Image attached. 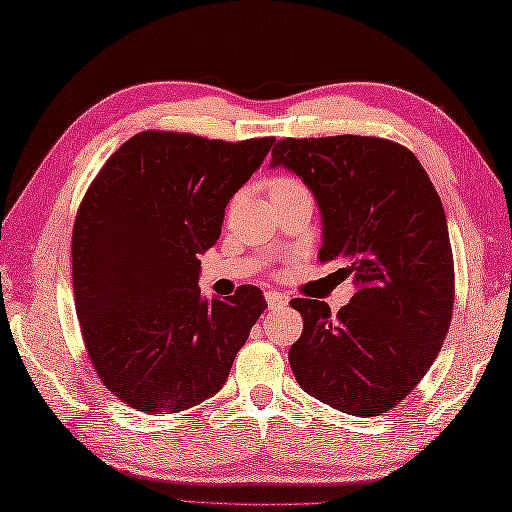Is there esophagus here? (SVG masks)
Masks as SVG:
<instances>
[{
	"mask_svg": "<svg viewBox=\"0 0 512 512\" xmlns=\"http://www.w3.org/2000/svg\"><path fill=\"white\" fill-rule=\"evenodd\" d=\"M264 295H266V302L271 309H282V306L288 304V295H284L280 291H266Z\"/></svg>",
	"mask_w": 512,
	"mask_h": 512,
	"instance_id": "1",
	"label": "esophagus"
}]
</instances>
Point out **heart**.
Instances as JSON below:
<instances>
[{
	"label": "heart",
	"mask_w": 512,
	"mask_h": 512,
	"mask_svg": "<svg viewBox=\"0 0 512 512\" xmlns=\"http://www.w3.org/2000/svg\"><path fill=\"white\" fill-rule=\"evenodd\" d=\"M297 185H302V183L297 179H291V176H277V179L271 181V194L288 190V188H297Z\"/></svg>",
	"instance_id": "obj_1"
}]
</instances>
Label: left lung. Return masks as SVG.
Listing matches in <instances>:
<instances>
[{
  "label": "left lung",
  "mask_w": 512,
  "mask_h": 512,
  "mask_svg": "<svg viewBox=\"0 0 512 512\" xmlns=\"http://www.w3.org/2000/svg\"><path fill=\"white\" fill-rule=\"evenodd\" d=\"M271 165L309 185L322 212L320 262L358 291L331 315L295 297L304 329L288 362L306 394L353 416L392 410L439 356L452 322L454 262L443 203L407 147L376 136L284 138Z\"/></svg>",
  "instance_id": "left-lung-1"
}]
</instances>
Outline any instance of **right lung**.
Wrapping results in <instances>:
<instances>
[{"label":"right lung","instance_id":"obj_1","mask_svg":"<svg viewBox=\"0 0 512 512\" xmlns=\"http://www.w3.org/2000/svg\"><path fill=\"white\" fill-rule=\"evenodd\" d=\"M273 143L150 129L85 192L71 239L82 340L102 383L134 410L174 414L215 396L266 309L250 284L203 300L199 255Z\"/></svg>","mask_w":512,"mask_h":512}]
</instances>
